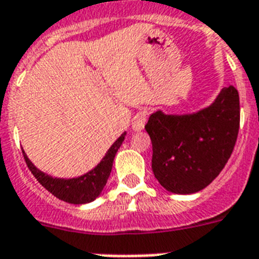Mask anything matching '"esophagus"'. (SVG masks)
I'll use <instances>...</instances> for the list:
<instances>
[{"label": "esophagus", "mask_w": 259, "mask_h": 259, "mask_svg": "<svg viewBox=\"0 0 259 259\" xmlns=\"http://www.w3.org/2000/svg\"><path fill=\"white\" fill-rule=\"evenodd\" d=\"M147 121V116L144 112H139L136 113L135 116L132 117V130L134 131H142L143 128H144V124Z\"/></svg>", "instance_id": "34e87169"}]
</instances>
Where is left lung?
Returning a JSON list of instances; mask_svg holds the SVG:
<instances>
[{
	"mask_svg": "<svg viewBox=\"0 0 259 259\" xmlns=\"http://www.w3.org/2000/svg\"><path fill=\"white\" fill-rule=\"evenodd\" d=\"M152 142V171L174 194H194L218 177L231 156L239 131V95L223 88L211 105L195 113L156 111L146 124Z\"/></svg>",
	"mask_w": 259,
	"mask_h": 259,
	"instance_id": "8db88e82",
	"label": "left lung"
}]
</instances>
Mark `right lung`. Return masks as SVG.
Wrapping results in <instances>:
<instances>
[{"instance_id": "1", "label": "right lung", "mask_w": 259, "mask_h": 259, "mask_svg": "<svg viewBox=\"0 0 259 259\" xmlns=\"http://www.w3.org/2000/svg\"><path fill=\"white\" fill-rule=\"evenodd\" d=\"M124 138H125V132L121 134L119 139L113 143L111 148L107 151L103 160L94 169H91L90 172L84 174L81 177L72 178V179L51 177L37 168L36 165L29 160L25 151H22V155H24L25 162L28 164V168L32 171L38 183L47 188L51 194L68 203L84 204L96 199L103 191L104 186L107 185L109 174L112 169L113 159H115V155L121 146V143L124 142Z\"/></svg>"}]
</instances>
